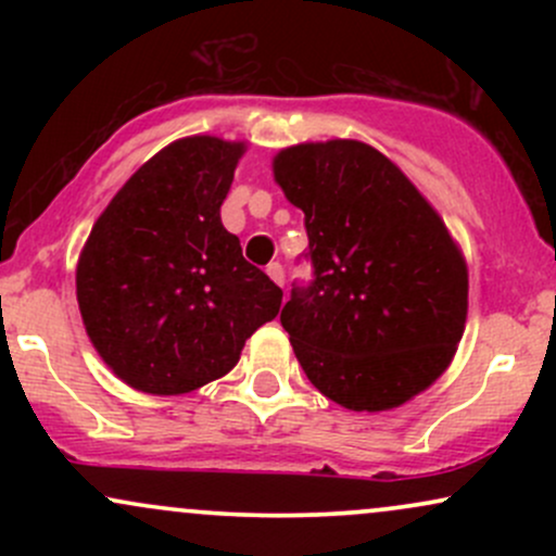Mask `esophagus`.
Instances as JSON below:
<instances>
[{
    "mask_svg": "<svg viewBox=\"0 0 556 556\" xmlns=\"http://www.w3.org/2000/svg\"><path fill=\"white\" fill-rule=\"evenodd\" d=\"M266 274H269V277H271V282H277L279 287H282L285 269H282V264H279V261H274V264L266 266Z\"/></svg>",
    "mask_w": 556,
    "mask_h": 556,
    "instance_id": "34e87169",
    "label": "esophagus"
}]
</instances>
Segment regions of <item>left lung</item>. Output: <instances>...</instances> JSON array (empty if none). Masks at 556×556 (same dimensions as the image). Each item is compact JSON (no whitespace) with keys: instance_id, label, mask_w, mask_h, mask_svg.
I'll list each match as a JSON object with an SVG mask.
<instances>
[{"instance_id":"obj_1","label":"left lung","mask_w":556,"mask_h":556,"mask_svg":"<svg viewBox=\"0 0 556 556\" xmlns=\"http://www.w3.org/2000/svg\"><path fill=\"white\" fill-rule=\"evenodd\" d=\"M271 172L308 229L314 282L279 321L311 384L355 413L426 392L468 318V264L442 216L363 140L287 146Z\"/></svg>"}]
</instances>
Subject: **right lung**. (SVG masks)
<instances>
[{"label": "right lung", "mask_w": 556, "mask_h": 556, "mask_svg": "<svg viewBox=\"0 0 556 556\" xmlns=\"http://www.w3.org/2000/svg\"><path fill=\"white\" fill-rule=\"evenodd\" d=\"M245 140H172L93 222L75 269L83 327L127 387L185 394L238 366L282 290L242 258L222 203Z\"/></svg>", "instance_id": "right-lung-1"}]
</instances>
